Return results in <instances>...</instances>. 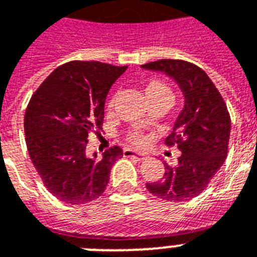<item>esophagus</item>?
I'll return each instance as SVG.
<instances>
[{"mask_svg":"<svg viewBox=\"0 0 257 257\" xmlns=\"http://www.w3.org/2000/svg\"><path fill=\"white\" fill-rule=\"evenodd\" d=\"M122 155H124L125 158H135L139 162H143V160H146L148 158L146 154H140V152H136V151L132 150H124Z\"/></svg>","mask_w":257,"mask_h":257,"instance_id":"34e87169","label":"esophagus"}]
</instances>
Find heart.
Masks as SVG:
<instances>
[{"instance_id": "1", "label": "heart", "mask_w": 257, "mask_h": 257, "mask_svg": "<svg viewBox=\"0 0 257 257\" xmlns=\"http://www.w3.org/2000/svg\"><path fill=\"white\" fill-rule=\"evenodd\" d=\"M144 94L148 101L151 99H164L167 102L171 103L172 101V93L170 87H168L164 82L159 81V79H151L144 83ZM109 105H113V99L110 101ZM128 142L136 144V146H143L146 143V137L143 136L142 133L133 131L128 135Z\"/></svg>"}]
</instances>
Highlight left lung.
I'll use <instances>...</instances> for the list:
<instances>
[{
	"label": "left lung",
	"mask_w": 257,
	"mask_h": 257,
	"mask_svg": "<svg viewBox=\"0 0 257 257\" xmlns=\"http://www.w3.org/2000/svg\"><path fill=\"white\" fill-rule=\"evenodd\" d=\"M174 78L185 94V107L167 147L182 155L175 167L166 166L162 181L147 183L151 194L170 202H185L206 189L228 155L230 115L224 98L202 68L181 59H160L142 66Z\"/></svg>",
	"instance_id": "8db88e82"
}]
</instances>
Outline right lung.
I'll return each mask as SVG.
<instances>
[{"label":"right lung","mask_w":257,"mask_h":257,"mask_svg":"<svg viewBox=\"0 0 257 257\" xmlns=\"http://www.w3.org/2000/svg\"><path fill=\"white\" fill-rule=\"evenodd\" d=\"M128 66L72 60L55 68L29 99L24 132L29 158L59 201L82 205L105 191L111 166L122 158L113 146L101 159L86 156L87 137L102 129L107 91Z\"/></svg>","instance_id":"right-lung-1"}]
</instances>
